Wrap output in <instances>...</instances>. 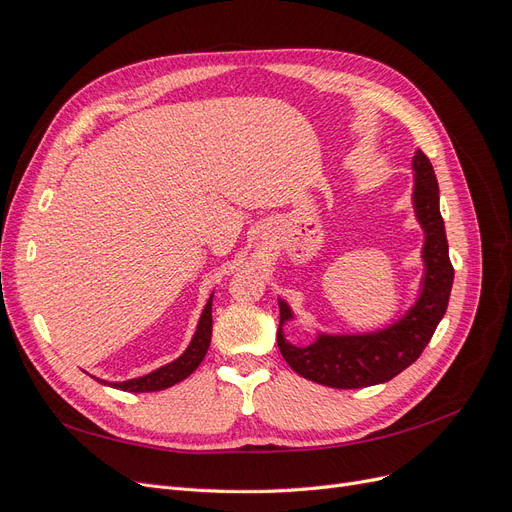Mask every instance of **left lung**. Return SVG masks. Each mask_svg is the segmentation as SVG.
Returning a JSON list of instances; mask_svg holds the SVG:
<instances>
[{"mask_svg": "<svg viewBox=\"0 0 512 512\" xmlns=\"http://www.w3.org/2000/svg\"><path fill=\"white\" fill-rule=\"evenodd\" d=\"M416 220L425 230V277L416 303L391 327L365 335L320 333L314 344L292 346L284 337V324L292 320L286 301L280 299L277 346L286 363L299 376L331 389H363L389 382L410 367L440 324L451 297L455 269L448 258V241L440 215V190L433 166L418 149L412 158Z\"/></svg>", "mask_w": 512, "mask_h": 512, "instance_id": "8db88e82", "label": "left lung"}]
</instances>
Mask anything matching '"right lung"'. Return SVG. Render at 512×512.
<instances>
[{"label":"right lung","mask_w":512,"mask_h":512,"mask_svg":"<svg viewBox=\"0 0 512 512\" xmlns=\"http://www.w3.org/2000/svg\"><path fill=\"white\" fill-rule=\"evenodd\" d=\"M211 301H213V294L209 297V301L203 309V314H200L198 327H196V333L192 337L190 346L185 348V352L179 356V359H175L173 363H168V365H164L156 371H151V374H147V376L132 378V380H126V382H106V380H100V378H96V380L102 382V384H108V386H115V389H121V391L151 393V391H164V389H168V386H173V384L188 378L192 371L200 363H203L205 354L209 350V344H211V327H213Z\"/></svg>","instance_id":"obj_1"}]
</instances>
